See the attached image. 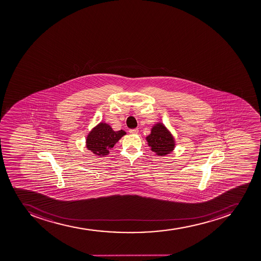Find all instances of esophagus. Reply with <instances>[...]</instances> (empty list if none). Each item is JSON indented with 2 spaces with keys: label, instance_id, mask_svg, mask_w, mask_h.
Here are the masks:
<instances>
[{
  "label": "esophagus",
  "instance_id": "obj_1",
  "mask_svg": "<svg viewBox=\"0 0 261 261\" xmlns=\"http://www.w3.org/2000/svg\"><path fill=\"white\" fill-rule=\"evenodd\" d=\"M129 133L131 134H136L139 133V129L138 128H134V129H130Z\"/></svg>",
  "mask_w": 261,
  "mask_h": 261
}]
</instances>
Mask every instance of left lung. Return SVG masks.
I'll list each match as a JSON object with an SVG mask.
<instances>
[{"label":"left lung","instance_id":"8db88e82","mask_svg":"<svg viewBox=\"0 0 261 261\" xmlns=\"http://www.w3.org/2000/svg\"><path fill=\"white\" fill-rule=\"evenodd\" d=\"M146 140L152 152L159 156L169 154L175 148L174 138L162 122L152 126L151 134L146 137Z\"/></svg>","mask_w":261,"mask_h":261}]
</instances>
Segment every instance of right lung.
<instances>
[{
	"mask_svg": "<svg viewBox=\"0 0 261 261\" xmlns=\"http://www.w3.org/2000/svg\"><path fill=\"white\" fill-rule=\"evenodd\" d=\"M125 134L126 132L123 130L114 131L106 122H99L88 134L86 147L92 153L102 157L109 154V150L113 148Z\"/></svg>",
	"mask_w": 261,
	"mask_h": 261,
	"instance_id": "add662e5",
	"label": "right lung"
}]
</instances>
